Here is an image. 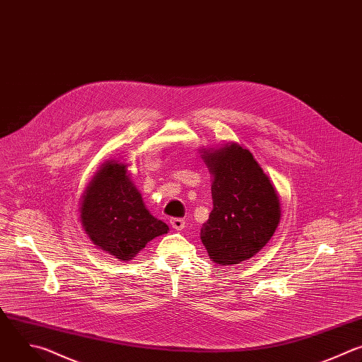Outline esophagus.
Masks as SVG:
<instances>
[{"label": "esophagus", "mask_w": 362, "mask_h": 362, "mask_svg": "<svg viewBox=\"0 0 362 362\" xmlns=\"http://www.w3.org/2000/svg\"><path fill=\"white\" fill-rule=\"evenodd\" d=\"M170 224H171V227H173L174 230H177V231H181V230L185 228V221H184L182 218H171V220H170Z\"/></svg>", "instance_id": "34e87169"}]
</instances>
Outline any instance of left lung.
<instances>
[{
  "label": "left lung",
  "mask_w": 362,
  "mask_h": 362,
  "mask_svg": "<svg viewBox=\"0 0 362 362\" xmlns=\"http://www.w3.org/2000/svg\"><path fill=\"white\" fill-rule=\"evenodd\" d=\"M199 151L212 175L214 204L201 227V241L215 264H240L274 235L281 220L278 192L252 153L240 144Z\"/></svg>",
  "instance_id": "8db88e82"
}]
</instances>
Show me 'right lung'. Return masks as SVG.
Segmentation results:
<instances>
[{
  "mask_svg": "<svg viewBox=\"0 0 362 362\" xmlns=\"http://www.w3.org/2000/svg\"><path fill=\"white\" fill-rule=\"evenodd\" d=\"M128 167L117 160L103 163L80 199L81 227L91 243L122 262L170 231L144 204Z\"/></svg>",
  "mask_w": 362,
  "mask_h": 362,
  "instance_id": "obj_1",
  "label": "right lung"
}]
</instances>
